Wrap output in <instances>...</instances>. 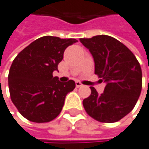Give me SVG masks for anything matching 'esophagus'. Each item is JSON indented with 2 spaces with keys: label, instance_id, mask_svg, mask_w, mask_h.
<instances>
[{
  "label": "esophagus",
  "instance_id": "1",
  "mask_svg": "<svg viewBox=\"0 0 149 149\" xmlns=\"http://www.w3.org/2000/svg\"><path fill=\"white\" fill-rule=\"evenodd\" d=\"M75 86H76V88H80V87H83L84 85L83 84H81V83H80V81H75Z\"/></svg>",
  "mask_w": 149,
  "mask_h": 149
}]
</instances>
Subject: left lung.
Here are the masks:
<instances>
[{
    "label": "left lung",
    "instance_id": "8db88e82",
    "mask_svg": "<svg viewBox=\"0 0 149 149\" xmlns=\"http://www.w3.org/2000/svg\"><path fill=\"white\" fill-rule=\"evenodd\" d=\"M95 62V74L107 84L99 94L91 93L83 101L86 113L100 123H116L135 107L142 88V72L132 51L114 37L101 34L81 38Z\"/></svg>",
    "mask_w": 149,
    "mask_h": 149
}]
</instances>
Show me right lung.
I'll list each match as a JSON object with an SVG mask.
<instances>
[{
  "mask_svg": "<svg viewBox=\"0 0 149 149\" xmlns=\"http://www.w3.org/2000/svg\"><path fill=\"white\" fill-rule=\"evenodd\" d=\"M77 40L42 36L20 51L12 62L8 80L10 99L18 112L34 123H48L61 112L65 96L75 88L69 80L61 83L53 71L65 49Z\"/></svg>",
  "mask_w": 149,
  "mask_h": 149,
  "instance_id": "add662e5",
  "label": "right lung"
}]
</instances>
